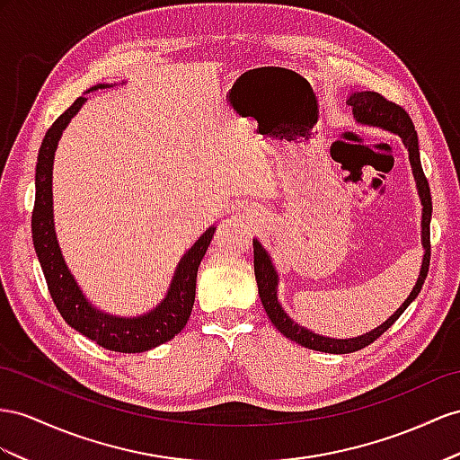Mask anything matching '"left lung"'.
Wrapping results in <instances>:
<instances>
[{
    "label": "left lung",
    "mask_w": 460,
    "mask_h": 460,
    "mask_svg": "<svg viewBox=\"0 0 460 460\" xmlns=\"http://www.w3.org/2000/svg\"><path fill=\"white\" fill-rule=\"evenodd\" d=\"M348 104L353 109V116L356 120L361 124H369L388 129V132L398 134L402 137L404 146L408 147V155H410V164L411 171H414V179L418 184V192L421 198V206H423V216H421V244H423V262L420 270V278L416 281L414 289H411L410 297L402 303L391 319L383 323L381 326H376L375 331L365 336L358 338H349V340H334V338H324L314 334L307 328L299 326L297 323H293L286 311L279 307V301L276 296V286H278V274L272 266V261H270L268 252L262 249V244L258 241H252V249H254V274H256V284H258V293H261V299L264 305V311L268 314V319L272 321V324L278 328V331L284 334L286 338L293 340L309 349L316 351H326V353H351L358 351L365 346L373 344L376 338L385 334L388 328H391L398 316L406 311L408 305L418 297V293L421 291L423 281L428 278V270H429V258H431V243H429V221H431V192H429V184L426 174H423L421 169V161H420V149H418V134L414 129V124H411L408 112L400 107V104L385 99L381 93L375 91H361V93H351Z\"/></svg>",
    "instance_id": "1"
}]
</instances>
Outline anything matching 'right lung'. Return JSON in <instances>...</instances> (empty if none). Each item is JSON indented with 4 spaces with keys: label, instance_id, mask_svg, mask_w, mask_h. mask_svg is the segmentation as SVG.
<instances>
[{
    "label": "right lung",
    "instance_id": "add662e5",
    "mask_svg": "<svg viewBox=\"0 0 460 460\" xmlns=\"http://www.w3.org/2000/svg\"><path fill=\"white\" fill-rule=\"evenodd\" d=\"M104 84L91 87L102 89ZM87 99L77 97L72 107L64 114L56 118V122L46 132L42 146L39 149V163H37V194H34V208H32V243L37 251L39 262L49 286L50 297L60 311L64 321L75 328L77 332L87 336L101 348H107L120 353H139L151 348H157L164 342H169L179 334L190 319L192 305L196 297V274L198 266L208 251L209 241L214 237V227H209L202 237H199L190 251H188L182 261L176 268V274L171 281V289L167 297L161 301L159 307L144 316L136 319H120V316L104 314L91 307V303L85 299L84 293L77 288L74 276L64 262L60 246L56 241L54 233V216H52V163L58 139L62 136V129L67 122L77 114Z\"/></svg>",
    "mask_w": 460,
    "mask_h": 460
}]
</instances>
